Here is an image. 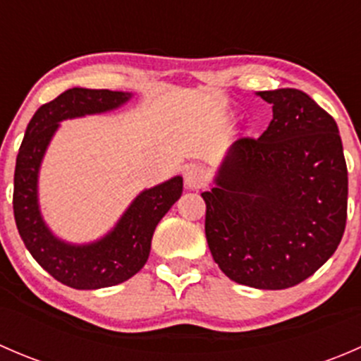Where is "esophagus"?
<instances>
[{"label":"esophagus","mask_w":361,"mask_h":361,"mask_svg":"<svg viewBox=\"0 0 361 361\" xmlns=\"http://www.w3.org/2000/svg\"><path fill=\"white\" fill-rule=\"evenodd\" d=\"M206 183V171L199 166H192L185 171V185L190 190H197Z\"/></svg>","instance_id":"obj_1"}]
</instances>
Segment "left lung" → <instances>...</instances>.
Here are the masks:
<instances>
[{"instance_id": "obj_1", "label": "left lung", "mask_w": 361, "mask_h": 361, "mask_svg": "<svg viewBox=\"0 0 361 361\" xmlns=\"http://www.w3.org/2000/svg\"><path fill=\"white\" fill-rule=\"evenodd\" d=\"M272 104L258 140H238L202 192L206 239L227 278L283 290L314 274L345 228L348 167L336 120L297 89L257 92Z\"/></svg>"}]
</instances>
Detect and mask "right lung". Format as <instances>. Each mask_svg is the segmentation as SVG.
<instances>
[{"mask_svg":"<svg viewBox=\"0 0 361 361\" xmlns=\"http://www.w3.org/2000/svg\"><path fill=\"white\" fill-rule=\"evenodd\" d=\"M133 94L73 87L32 115L20 145L13 176V214L25 248L50 276L76 290H99L127 281L147 264L155 227L183 192V178L145 188L111 231L96 241L57 238L39 209L38 181L43 157L63 120L113 111Z\"/></svg>","mask_w":361,"mask_h":361,"instance_id":"right-lung-1","label":"right lung"}]
</instances>
